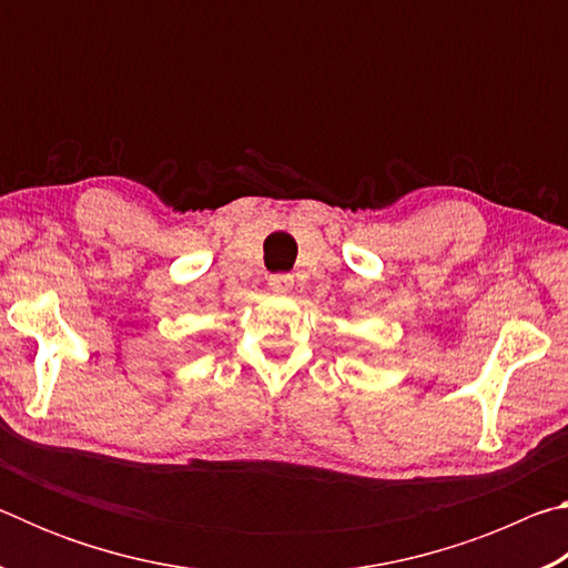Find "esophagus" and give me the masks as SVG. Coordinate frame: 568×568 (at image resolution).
Here are the masks:
<instances>
[{"label": "esophagus", "mask_w": 568, "mask_h": 568, "mask_svg": "<svg viewBox=\"0 0 568 568\" xmlns=\"http://www.w3.org/2000/svg\"><path fill=\"white\" fill-rule=\"evenodd\" d=\"M267 285H271L275 293H287L293 287V275H271Z\"/></svg>", "instance_id": "esophagus-1"}]
</instances>
